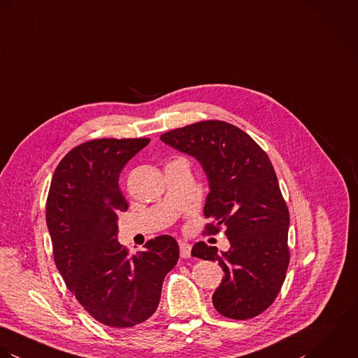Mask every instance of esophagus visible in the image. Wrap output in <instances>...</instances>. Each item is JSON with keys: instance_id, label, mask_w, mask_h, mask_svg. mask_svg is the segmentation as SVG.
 Returning a JSON list of instances; mask_svg holds the SVG:
<instances>
[{"instance_id": "1", "label": "esophagus", "mask_w": 358, "mask_h": 358, "mask_svg": "<svg viewBox=\"0 0 358 358\" xmlns=\"http://www.w3.org/2000/svg\"><path fill=\"white\" fill-rule=\"evenodd\" d=\"M191 249H192V246L188 242H180V255L182 259L191 257Z\"/></svg>"}]
</instances>
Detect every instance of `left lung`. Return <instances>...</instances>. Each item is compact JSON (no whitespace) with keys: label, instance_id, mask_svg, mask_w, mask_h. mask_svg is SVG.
<instances>
[{"label":"left lung","instance_id":"left-lung-1","mask_svg":"<svg viewBox=\"0 0 358 358\" xmlns=\"http://www.w3.org/2000/svg\"><path fill=\"white\" fill-rule=\"evenodd\" d=\"M171 148L194 156L209 180L203 213L205 234L221 227L227 252L198 242L192 256L218 262L224 278L212 299L215 310L232 320H249L278 296L289 266V212L267 153L234 124L206 120L160 136Z\"/></svg>","mask_w":358,"mask_h":358}]
</instances>
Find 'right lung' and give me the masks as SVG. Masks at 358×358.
<instances>
[{"label":"right lung","mask_w":358,"mask_h":358,"mask_svg":"<svg viewBox=\"0 0 358 358\" xmlns=\"http://www.w3.org/2000/svg\"><path fill=\"white\" fill-rule=\"evenodd\" d=\"M149 138L80 143L59 162L47 198L54 260L69 290L98 322L131 328L157 308L166 274L178 262L177 241L156 236L130 256L117 242V213L129 205L119 177Z\"/></svg>","instance_id":"right-lung-1"}]
</instances>
